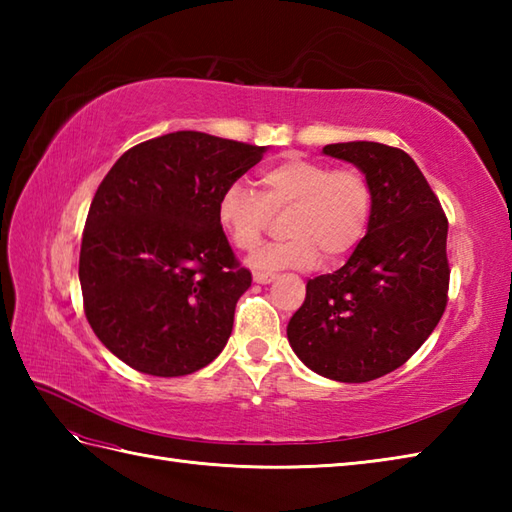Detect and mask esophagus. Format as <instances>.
<instances>
[{
    "instance_id": "esophagus-1",
    "label": "esophagus",
    "mask_w": 512,
    "mask_h": 512,
    "mask_svg": "<svg viewBox=\"0 0 512 512\" xmlns=\"http://www.w3.org/2000/svg\"><path fill=\"white\" fill-rule=\"evenodd\" d=\"M253 279L257 281V284H270V281H275V275L273 273H253Z\"/></svg>"
}]
</instances>
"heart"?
Returning <instances> with one entry per match:
<instances>
[{"label": "heart", "mask_w": 512, "mask_h": 512, "mask_svg": "<svg viewBox=\"0 0 512 512\" xmlns=\"http://www.w3.org/2000/svg\"><path fill=\"white\" fill-rule=\"evenodd\" d=\"M259 195L231 182L217 198L215 217L237 250L253 253L273 215L284 213V239L253 255L257 268L339 264L363 242L374 213L372 182L358 167H334L299 154L284 156L257 176Z\"/></svg>", "instance_id": "heart-1"}]
</instances>
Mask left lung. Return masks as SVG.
<instances>
[{
  "label": "left lung",
  "mask_w": 512,
  "mask_h": 512,
  "mask_svg": "<svg viewBox=\"0 0 512 512\" xmlns=\"http://www.w3.org/2000/svg\"><path fill=\"white\" fill-rule=\"evenodd\" d=\"M323 154L372 182L369 231L339 270L308 281L288 341L312 372L367 383L416 354L449 301V220L409 154L389 145L336 143Z\"/></svg>",
  "instance_id": "8db88e82"
}]
</instances>
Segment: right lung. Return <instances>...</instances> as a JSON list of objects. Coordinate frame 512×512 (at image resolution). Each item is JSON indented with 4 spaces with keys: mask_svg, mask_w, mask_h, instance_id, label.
Segmentation results:
<instances>
[{
    "mask_svg": "<svg viewBox=\"0 0 512 512\" xmlns=\"http://www.w3.org/2000/svg\"><path fill=\"white\" fill-rule=\"evenodd\" d=\"M266 147L202 132L145 140L116 160L90 204L83 310L114 356L151 376H187L224 350L250 288L217 224V198Z\"/></svg>",
    "mask_w": 512,
    "mask_h": 512,
    "instance_id": "add662e5",
    "label": "right lung"
}]
</instances>
